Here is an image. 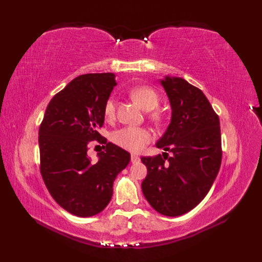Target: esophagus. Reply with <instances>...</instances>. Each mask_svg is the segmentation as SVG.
Here are the masks:
<instances>
[{
    "mask_svg": "<svg viewBox=\"0 0 262 262\" xmlns=\"http://www.w3.org/2000/svg\"><path fill=\"white\" fill-rule=\"evenodd\" d=\"M130 161H132V163H137V162H140V161H141V158L138 157V155L133 154L132 158H130Z\"/></svg>",
    "mask_w": 262,
    "mask_h": 262,
    "instance_id": "esophagus-1",
    "label": "esophagus"
}]
</instances>
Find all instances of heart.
<instances>
[{
	"mask_svg": "<svg viewBox=\"0 0 262 262\" xmlns=\"http://www.w3.org/2000/svg\"><path fill=\"white\" fill-rule=\"evenodd\" d=\"M130 96L141 107L151 111L155 109L160 103V97L158 92L151 86L138 85L130 90ZM104 114L107 117H113L115 114V100L109 98L104 103ZM154 120H158L160 116L154 114L152 116ZM151 134L149 132L140 127H124L121 129L116 130L113 134V141L119 147L133 153L141 152L146 146V144L151 142Z\"/></svg>",
	"mask_w": 262,
	"mask_h": 262,
	"instance_id": "obj_1",
	"label": "heart"
}]
</instances>
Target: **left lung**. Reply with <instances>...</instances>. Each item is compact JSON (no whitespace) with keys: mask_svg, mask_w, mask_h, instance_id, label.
<instances>
[{"mask_svg":"<svg viewBox=\"0 0 262 262\" xmlns=\"http://www.w3.org/2000/svg\"><path fill=\"white\" fill-rule=\"evenodd\" d=\"M160 83L169 98L171 121L157 142L165 152L141 159L147 168L142 190L155 210L174 217L196 207L213 186L222 162L221 127L202 90L182 77L165 76Z\"/></svg>","mask_w":262,"mask_h":262,"instance_id":"8db88e82","label":"left lung"}]
</instances>
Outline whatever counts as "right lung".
<instances>
[{
	"label": "right lung",
	"instance_id": "add662e5",
	"mask_svg": "<svg viewBox=\"0 0 262 262\" xmlns=\"http://www.w3.org/2000/svg\"><path fill=\"white\" fill-rule=\"evenodd\" d=\"M114 73L77 76L47 105L39 127L40 172L52 197L69 213L90 217L102 211L113 197L116 177L130 154L107 143L98 128L104 121V103L116 86ZM106 144L98 161L87 155L88 142Z\"/></svg>",
	"mask_w": 262,
	"mask_h": 262
}]
</instances>
